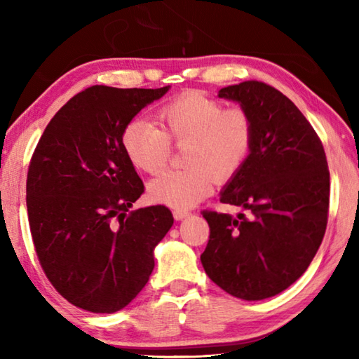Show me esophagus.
I'll return each instance as SVG.
<instances>
[{"label": "esophagus", "instance_id": "34e87169", "mask_svg": "<svg viewBox=\"0 0 359 359\" xmlns=\"http://www.w3.org/2000/svg\"><path fill=\"white\" fill-rule=\"evenodd\" d=\"M172 215H174L175 220H184V218H187L188 215H190V212L184 210V209H175V210L172 212Z\"/></svg>", "mask_w": 359, "mask_h": 359}]
</instances>
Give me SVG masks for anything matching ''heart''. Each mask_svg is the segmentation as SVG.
<instances>
[{
  "mask_svg": "<svg viewBox=\"0 0 359 359\" xmlns=\"http://www.w3.org/2000/svg\"><path fill=\"white\" fill-rule=\"evenodd\" d=\"M163 130L147 120H131L121 133L126 156L137 169L154 174L165 166L171 144L185 145L184 165L160 172L147 185L150 201L188 209L208 196L215 179L224 182L244 165L253 126L242 107L224 109L220 101L188 92L160 111Z\"/></svg>",
  "mask_w": 359,
  "mask_h": 359,
  "instance_id": "1",
  "label": "heart"
}]
</instances>
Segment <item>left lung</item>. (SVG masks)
I'll use <instances>...</instances> for the list:
<instances>
[{"instance_id": "8db88e82", "label": "left lung", "mask_w": 359, "mask_h": 359, "mask_svg": "<svg viewBox=\"0 0 359 359\" xmlns=\"http://www.w3.org/2000/svg\"><path fill=\"white\" fill-rule=\"evenodd\" d=\"M218 98L250 115L253 141L244 165L220 191L236 217L204 210L210 236L201 255L205 274L244 301L272 297L299 278L323 241L330 171L317 133L271 85H229Z\"/></svg>"}]
</instances>
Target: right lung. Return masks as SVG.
<instances>
[{
  "instance_id": "1",
  "label": "right lung",
  "mask_w": 359,
  "mask_h": 359,
  "mask_svg": "<svg viewBox=\"0 0 359 359\" xmlns=\"http://www.w3.org/2000/svg\"><path fill=\"white\" fill-rule=\"evenodd\" d=\"M169 88L93 85L60 109L33 154L27 209L36 255L58 293L83 311L128 306L174 223L165 205L126 214L144 184L121 145L125 126Z\"/></svg>"
}]
</instances>
